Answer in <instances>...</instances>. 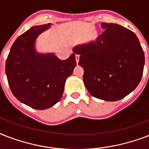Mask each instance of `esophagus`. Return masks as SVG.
Instances as JSON below:
<instances>
[{
	"label": "esophagus",
	"instance_id": "esophagus-1",
	"mask_svg": "<svg viewBox=\"0 0 149 149\" xmlns=\"http://www.w3.org/2000/svg\"><path fill=\"white\" fill-rule=\"evenodd\" d=\"M79 55H76V61H77V63H79Z\"/></svg>",
	"mask_w": 149,
	"mask_h": 149
}]
</instances>
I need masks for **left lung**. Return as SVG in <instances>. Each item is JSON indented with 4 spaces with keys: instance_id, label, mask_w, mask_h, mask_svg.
<instances>
[{
    "instance_id": "8db88e82",
    "label": "left lung",
    "mask_w": 149,
    "mask_h": 149,
    "mask_svg": "<svg viewBox=\"0 0 149 149\" xmlns=\"http://www.w3.org/2000/svg\"><path fill=\"white\" fill-rule=\"evenodd\" d=\"M105 31L96 42L73 49L79 55L84 84L98 99L116 101L128 95L141 81L145 54L136 35L116 24H101Z\"/></svg>"
}]
</instances>
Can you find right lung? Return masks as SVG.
I'll return each instance as SVG.
<instances>
[{"mask_svg": "<svg viewBox=\"0 0 149 149\" xmlns=\"http://www.w3.org/2000/svg\"><path fill=\"white\" fill-rule=\"evenodd\" d=\"M49 27L34 26L18 36L6 60V75L14 96L37 110L49 108L61 99L65 80L77 65L75 52L65 60L52 54L36 53L35 41Z\"/></svg>", "mask_w": 149, "mask_h": 149, "instance_id": "1", "label": "right lung"}]
</instances>
